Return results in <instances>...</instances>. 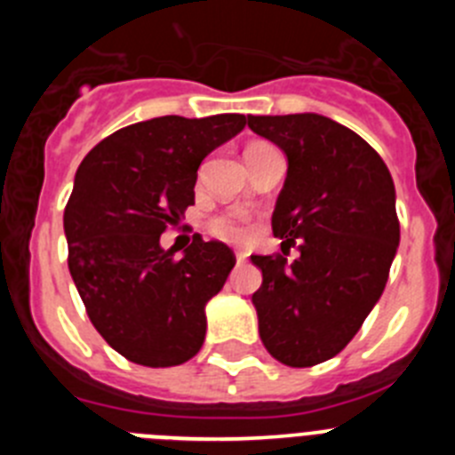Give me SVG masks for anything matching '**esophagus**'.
<instances>
[{"mask_svg":"<svg viewBox=\"0 0 455 455\" xmlns=\"http://www.w3.org/2000/svg\"><path fill=\"white\" fill-rule=\"evenodd\" d=\"M235 255H236V264L246 262V252H243V251H236Z\"/></svg>","mask_w":455,"mask_h":455,"instance_id":"obj_1","label":"esophagus"}]
</instances>
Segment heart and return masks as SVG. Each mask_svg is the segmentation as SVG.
Returning <instances> with one entry per match:
<instances>
[{
	"label": "heart",
	"instance_id": "1",
	"mask_svg": "<svg viewBox=\"0 0 455 455\" xmlns=\"http://www.w3.org/2000/svg\"><path fill=\"white\" fill-rule=\"evenodd\" d=\"M209 230L225 241H241L246 239L248 235V219L241 212L232 209V212H225V214L216 216L209 223Z\"/></svg>",
	"mask_w": 455,
	"mask_h": 455
}]
</instances>
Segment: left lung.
<instances>
[{
    "instance_id": "left-lung-1",
    "label": "left lung",
    "mask_w": 455,
    "mask_h": 455,
    "mask_svg": "<svg viewBox=\"0 0 455 455\" xmlns=\"http://www.w3.org/2000/svg\"><path fill=\"white\" fill-rule=\"evenodd\" d=\"M248 127L287 156L271 225L300 252L289 267L251 255L259 337L277 363L312 367L347 347L383 296L401 239L396 191L367 140L325 116H248Z\"/></svg>"
}]
</instances>
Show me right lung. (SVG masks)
<instances>
[{
  "label": "right lung",
  "mask_w": 455,
  "mask_h": 455,
  "mask_svg": "<svg viewBox=\"0 0 455 455\" xmlns=\"http://www.w3.org/2000/svg\"><path fill=\"white\" fill-rule=\"evenodd\" d=\"M246 116H164L123 127L92 148L63 214L68 268L95 331L143 367H175L200 351L209 299L235 268L223 241L175 259L162 232L182 220L204 156L235 139Z\"/></svg>",
  "instance_id": "1"
}]
</instances>
